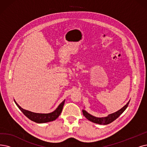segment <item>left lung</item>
Segmentation results:
<instances>
[{"label": "left lung", "mask_w": 147, "mask_h": 147, "mask_svg": "<svg viewBox=\"0 0 147 147\" xmlns=\"http://www.w3.org/2000/svg\"><path fill=\"white\" fill-rule=\"evenodd\" d=\"M129 102H130V101L127 102V104L125 105V106L123 107L119 110L117 111L115 113L109 115L107 117H104V118H97V117L93 116L90 115L89 113H88L84 110H83V114L86 118L90 121H92L94 123H96V124H98L107 125L114 121L115 119L118 118L123 112H124L125 110L127 108Z\"/></svg>", "instance_id": "left-lung-1"}]
</instances>
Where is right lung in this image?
I'll list each match as a JSON object with an SVG mask.
<instances>
[{
  "instance_id": "1",
  "label": "right lung",
  "mask_w": 147,
  "mask_h": 147,
  "mask_svg": "<svg viewBox=\"0 0 147 147\" xmlns=\"http://www.w3.org/2000/svg\"><path fill=\"white\" fill-rule=\"evenodd\" d=\"M14 102L17 105V107H18L19 109L22 111V113L29 119L34 122H36L37 123H45V122H48L54 121L60 116V115L61 114L62 111L63 107L64 104V102H65V100H64L59 105H58V107L55 110L52 111V112L50 113H34V112H32V111L22 109L21 107L19 106L18 104L15 101V100H14Z\"/></svg>"
}]
</instances>
